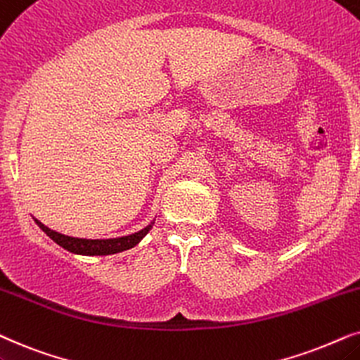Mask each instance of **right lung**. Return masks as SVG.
<instances>
[{
    "label": "right lung",
    "instance_id": "add662e5",
    "mask_svg": "<svg viewBox=\"0 0 360 360\" xmlns=\"http://www.w3.org/2000/svg\"><path fill=\"white\" fill-rule=\"evenodd\" d=\"M34 222L39 225V229L46 233L47 237L52 238L57 245H60L62 248H65L67 252L77 253V255H113V253H120L124 250H130L138 243L141 242V238L150 232L153 224L146 225L145 229L138 230L135 233H130V236H123V237H117V238H79V237H69L64 236V233L56 232V230H51L49 227H46L44 224L39 222V220L34 219Z\"/></svg>",
    "mask_w": 360,
    "mask_h": 360
}]
</instances>
